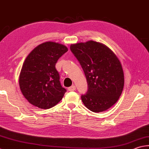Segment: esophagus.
Returning <instances> with one entry per match:
<instances>
[{
  "mask_svg": "<svg viewBox=\"0 0 149 149\" xmlns=\"http://www.w3.org/2000/svg\"><path fill=\"white\" fill-rule=\"evenodd\" d=\"M68 90L69 91H74L76 90V86H71V87H69V88H68Z\"/></svg>",
  "mask_w": 149,
  "mask_h": 149,
  "instance_id": "1",
  "label": "esophagus"
}]
</instances>
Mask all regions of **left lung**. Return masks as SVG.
Masks as SVG:
<instances>
[{
    "instance_id": "8db88e82",
    "label": "left lung",
    "mask_w": 149,
    "mask_h": 149,
    "mask_svg": "<svg viewBox=\"0 0 149 149\" xmlns=\"http://www.w3.org/2000/svg\"><path fill=\"white\" fill-rule=\"evenodd\" d=\"M70 48L88 82V90L81 97L84 104L95 113L107 110L117 102L124 88L119 58L105 45L91 40L72 44Z\"/></svg>"
}]
</instances>
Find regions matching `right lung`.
<instances>
[{
  "label": "right lung",
  "instance_id": "add662e5",
  "mask_svg": "<svg viewBox=\"0 0 149 149\" xmlns=\"http://www.w3.org/2000/svg\"><path fill=\"white\" fill-rule=\"evenodd\" d=\"M68 49L62 44L47 41L39 45L25 59L19 84L25 99L41 109H49L62 99L66 89L60 82L57 61Z\"/></svg>",
  "mask_w": 149,
  "mask_h": 149
}]
</instances>
